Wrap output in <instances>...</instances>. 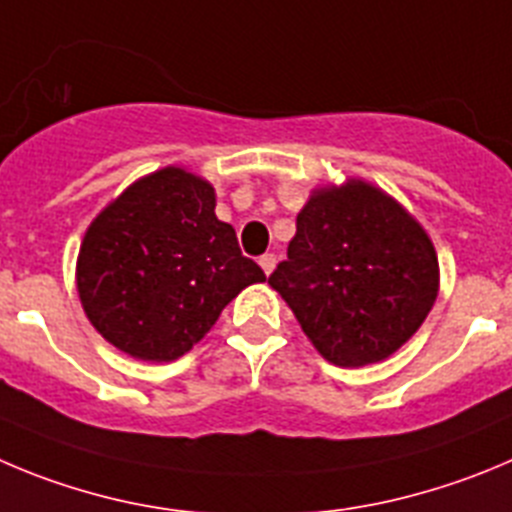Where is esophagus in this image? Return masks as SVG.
I'll return each instance as SVG.
<instances>
[{"mask_svg": "<svg viewBox=\"0 0 512 512\" xmlns=\"http://www.w3.org/2000/svg\"><path fill=\"white\" fill-rule=\"evenodd\" d=\"M275 262H278V257L272 255V252H267V255H262V257H260L262 272H265V275H270V272L275 270Z\"/></svg>", "mask_w": 512, "mask_h": 512, "instance_id": "1", "label": "esophagus"}]
</instances>
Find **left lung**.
<instances>
[{
  "mask_svg": "<svg viewBox=\"0 0 512 512\" xmlns=\"http://www.w3.org/2000/svg\"><path fill=\"white\" fill-rule=\"evenodd\" d=\"M315 351L343 369L399 351L432 310L439 262L427 229L384 189L346 179L310 191L288 260L270 275Z\"/></svg>",
  "mask_w": 512,
  "mask_h": 512,
  "instance_id": "left-lung-1",
  "label": "left lung"
}]
</instances>
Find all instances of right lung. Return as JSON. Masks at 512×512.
Listing matches in <instances>:
<instances>
[{
  "instance_id": "obj_1",
  "label": "right lung",
  "mask_w": 512,
  "mask_h": 512,
  "mask_svg": "<svg viewBox=\"0 0 512 512\" xmlns=\"http://www.w3.org/2000/svg\"><path fill=\"white\" fill-rule=\"evenodd\" d=\"M214 207L207 179L166 166L133 181L85 229L75 265L80 303L118 351L176 361L229 300L265 280Z\"/></svg>"
}]
</instances>
